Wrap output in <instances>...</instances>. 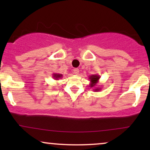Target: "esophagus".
<instances>
[{
	"label": "esophagus",
	"instance_id": "esophagus-1",
	"mask_svg": "<svg viewBox=\"0 0 150 150\" xmlns=\"http://www.w3.org/2000/svg\"><path fill=\"white\" fill-rule=\"evenodd\" d=\"M74 73L75 74L78 75L79 74V69L78 68H75L74 69Z\"/></svg>",
	"mask_w": 150,
	"mask_h": 150
}]
</instances>
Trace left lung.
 I'll list each match as a JSON object with an SVG mask.
<instances>
[{"label":"left lung","instance_id":"8db88e82","mask_svg":"<svg viewBox=\"0 0 150 150\" xmlns=\"http://www.w3.org/2000/svg\"><path fill=\"white\" fill-rule=\"evenodd\" d=\"M100 79V76L98 74H93L89 76V79L90 81L89 87L91 88H93L94 91H99L101 90V87H98L96 85H97L99 79Z\"/></svg>","mask_w":150,"mask_h":150}]
</instances>
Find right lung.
<instances>
[{
  "label": "right lung",
  "instance_id": "add662e5",
  "mask_svg": "<svg viewBox=\"0 0 150 150\" xmlns=\"http://www.w3.org/2000/svg\"><path fill=\"white\" fill-rule=\"evenodd\" d=\"M52 77H53V79H54L55 80H58L59 79H61V78L63 77V74H61L54 73L52 74Z\"/></svg>",
  "mask_w": 150,
  "mask_h": 150
}]
</instances>
